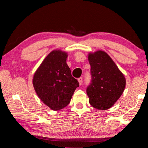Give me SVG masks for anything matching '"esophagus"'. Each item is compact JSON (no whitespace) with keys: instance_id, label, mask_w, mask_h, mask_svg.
I'll list each match as a JSON object with an SVG mask.
<instances>
[{"instance_id":"1","label":"esophagus","mask_w":148,"mask_h":148,"mask_svg":"<svg viewBox=\"0 0 148 148\" xmlns=\"http://www.w3.org/2000/svg\"><path fill=\"white\" fill-rule=\"evenodd\" d=\"M77 80H78V82H79V84L80 85V86H81L82 85V80H83V78H82V77H79L78 79H77Z\"/></svg>"}]
</instances>
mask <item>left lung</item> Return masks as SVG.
<instances>
[{
  "mask_svg": "<svg viewBox=\"0 0 148 148\" xmlns=\"http://www.w3.org/2000/svg\"><path fill=\"white\" fill-rule=\"evenodd\" d=\"M88 59L91 81L86 91L89 103L98 110L109 109L121 97L126 80L106 52L97 51L89 53Z\"/></svg>",
  "mask_w": 148,
  "mask_h": 148,
  "instance_id": "obj_1",
  "label": "left lung"
}]
</instances>
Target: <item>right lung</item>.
Returning a JSON list of instances; mask_svg holds the SVG:
<instances>
[{
    "mask_svg": "<svg viewBox=\"0 0 148 148\" xmlns=\"http://www.w3.org/2000/svg\"><path fill=\"white\" fill-rule=\"evenodd\" d=\"M68 55L61 50L48 54L35 72L32 84L41 101L53 110L68 105L75 90L79 87L66 64Z\"/></svg>",
    "mask_w": 148,
    "mask_h": 148,
    "instance_id": "obj_1",
    "label": "right lung"
}]
</instances>
